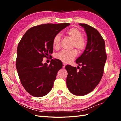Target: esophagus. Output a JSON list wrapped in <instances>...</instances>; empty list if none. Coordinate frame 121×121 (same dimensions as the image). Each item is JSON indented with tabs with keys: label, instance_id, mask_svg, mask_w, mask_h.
Here are the masks:
<instances>
[{
	"label": "esophagus",
	"instance_id": "obj_1",
	"mask_svg": "<svg viewBox=\"0 0 121 121\" xmlns=\"http://www.w3.org/2000/svg\"><path fill=\"white\" fill-rule=\"evenodd\" d=\"M65 65H65V63H63V68H65Z\"/></svg>",
	"mask_w": 121,
	"mask_h": 121
}]
</instances>
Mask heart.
Segmentation results:
<instances>
[{"label": "heart", "mask_w": 121, "mask_h": 121, "mask_svg": "<svg viewBox=\"0 0 121 121\" xmlns=\"http://www.w3.org/2000/svg\"><path fill=\"white\" fill-rule=\"evenodd\" d=\"M69 37L73 40V47H75L79 52H82L86 46V41L82 35V32L77 27H73L66 32ZM61 36L60 34L54 36L52 40V45L54 48L57 49L60 47ZM77 56V52L76 49L70 51L61 50L56 55V57L63 63H71Z\"/></svg>", "instance_id": "b5f03b06"}]
</instances>
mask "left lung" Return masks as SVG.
<instances>
[{
    "mask_svg": "<svg viewBox=\"0 0 121 121\" xmlns=\"http://www.w3.org/2000/svg\"><path fill=\"white\" fill-rule=\"evenodd\" d=\"M87 36V43L83 53L76 60L79 66L67 65V86L76 95L83 96L91 92L100 81L107 60L105 42L96 29L85 24H79ZM79 70L78 71L77 69Z\"/></svg>",
    "mask_w": 121,
    "mask_h": 121,
    "instance_id": "8db88e82",
    "label": "left lung"
}]
</instances>
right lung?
Here are the masks:
<instances>
[{
    "label": "right lung",
    "mask_w": 121,
    "mask_h": 121,
    "mask_svg": "<svg viewBox=\"0 0 121 121\" xmlns=\"http://www.w3.org/2000/svg\"><path fill=\"white\" fill-rule=\"evenodd\" d=\"M70 25L45 24L32 27L25 33L17 48L16 68L21 82L27 92L40 97L52 90L63 64L52 59L49 65L42 64L43 57L50 56L54 36Z\"/></svg>",
    "instance_id": "add662e5"
}]
</instances>
